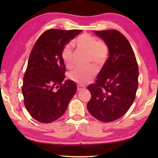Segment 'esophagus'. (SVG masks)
<instances>
[{"label": "esophagus", "mask_w": 158, "mask_h": 158, "mask_svg": "<svg viewBox=\"0 0 158 158\" xmlns=\"http://www.w3.org/2000/svg\"><path fill=\"white\" fill-rule=\"evenodd\" d=\"M85 89L84 87H81V86H80V85H77V90H84Z\"/></svg>", "instance_id": "1"}]
</instances>
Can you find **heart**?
Segmentation results:
<instances>
[{
    "label": "heart",
    "mask_w": 158,
    "mask_h": 158,
    "mask_svg": "<svg viewBox=\"0 0 158 158\" xmlns=\"http://www.w3.org/2000/svg\"><path fill=\"white\" fill-rule=\"evenodd\" d=\"M73 44L79 49L88 52L89 62L93 63L100 68L106 63L109 55V47L105 42L98 40L95 37L88 33L82 34L73 42ZM73 47L71 44H66L61 52V56L68 68L73 66ZM97 73L95 67L90 65L87 68H77L68 73V77L72 81L80 85L89 83Z\"/></svg>",
    "instance_id": "heart-1"
}]
</instances>
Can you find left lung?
<instances>
[{"mask_svg": "<svg viewBox=\"0 0 158 158\" xmlns=\"http://www.w3.org/2000/svg\"><path fill=\"white\" fill-rule=\"evenodd\" d=\"M109 47V56L87 89L91 99L87 108L96 119L114 121L126 114L135 99L139 68L135 53L123 35L116 30L93 31Z\"/></svg>", "mask_w": 158, "mask_h": 158, "instance_id": "8db88e82", "label": "left lung"}]
</instances>
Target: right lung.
<instances>
[{"label": "right lung", "mask_w": 158, "mask_h": 158, "mask_svg": "<svg viewBox=\"0 0 158 158\" xmlns=\"http://www.w3.org/2000/svg\"><path fill=\"white\" fill-rule=\"evenodd\" d=\"M81 32L50 29L40 36L31 51L22 93L26 109L37 121L49 123L59 118L77 92L75 82L63 81L65 66L61 52Z\"/></svg>", "instance_id": "1"}]
</instances>
